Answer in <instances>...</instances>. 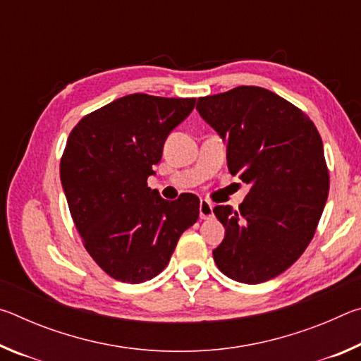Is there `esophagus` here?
Segmentation results:
<instances>
[{
	"mask_svg": "<svg viewBox=\"0 0 361 361\" xmlns=\"http://www.w3.org/2000/svg\"><path fill=\"white\" fill-rule=\"evenodd\" d=\"M199 216H200V219H210L213 216V205L207 199H200Z\"/></svg>",
	"mask_w": 361,
	"mask_h": 361,
	"instance_id": "obj_1",
	"label": "esophagus"
}]
</instances>
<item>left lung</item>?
<instances>
[{"mask_svg": "<svg viewBox=\"0 0 361 361\" xmlns=\"http://www.w3.org/2000/svg\"><path fill=\"white\" fill-rule=\"evenodd\" d=\"M195 109L228 148L231 175L250 185L237 212L213 209L226 231L213 259L235 282H267L304 253L325 209L322 138L301 109L255 85L200 97Z\"/></svg>", "mask_w": 361, "mask_h": 361, "instance_id": "8db88e82", "label": "left lung"}]
</instances>
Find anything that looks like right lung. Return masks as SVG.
<instances>
[{
	"instance_id": "obj_1",
	"label": "right lung",
	"mask_w": 361,
	"mask_h": 361,
	"mask_svg": "<svg viewBox=\"0 0 361 361\" xmlns=\"http://www.w3.org/2000/svg\"><path fill=\"white\" fill-rule=\"evenodd\" d=\"M194 106L195 99L132 94L87 114L70 133L60 180L85 250L109 277H156L197 221V195L169 202L146 183L169 133Z\"/></svg>"
}]
</instances>
